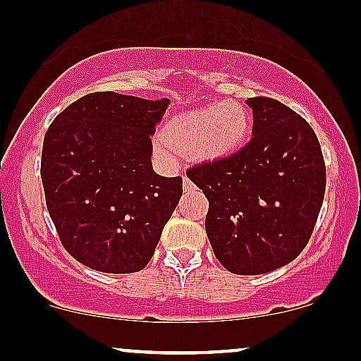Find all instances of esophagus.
<instances>
[{
	"label": "esophagus",
	"mask_w": 361,
	"mask_h": 361,
	"mask_svg": "<svg viewBox=\"0 0 361 361\" xmlns=\"http://www.w3.org/2000/svg\"><path fill=\"white\" fill-rule=\"evenodd\" d=\"M182 182H184V191H191V189H195V184H192L188 176H182Z\"/></svg>",
	"instance_id": "esophagus-1"
}]
</instances>
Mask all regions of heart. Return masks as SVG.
I'll list each match as a JSON object with an SVG mask.
<instances>
[{"instance_id":"1","label":"heart","mask_w":361,"mask_h":361,"mask_svg":"<svg viewBox=\"0 0 361 361\" xmlns=\"http://www.w3.org/2000/svg\"><path fill=\"white\" fill-rule=\"evenodd\" d=\"M251 129L247 108L234 99L182 111L165 123L157 151L172 161L177 153H192L200 161H222L238 153Z\"/></svg>"}]
</instances>
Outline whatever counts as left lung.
Masks as SVG:
<instances>
[{"label": "left lung", "mask_w": 361, "mask_h": 361, "mask_svg": "<svg viewBox=\"0 0 361 361\" xmlns=\"http://www.w3.org/2000/svg\"><path fill=\"white\" fill-rule=\"evenodd\" d=\"M251 141L231 158L189 169L207 196L204 228L232 274L259 275L305 250L325 195L320 142L303 117L272 98H250Z\"/></svg>", "instance_id": "left-lung-1"}]
</instances>
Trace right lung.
Returning <instances> with one entry per match:
<instances>
[{
  "label": "right lung",
  "instance_id": "1",
  "mask_svg": "<svg viewBox=\"0 0 361 361\" xmlns=\"http://www.w3.org/2000/svg\"><path fill=\"white\" fill-rule=\"evenodd\" d=\"M169 103L91 92L46 130V207L65 250L89 269H145L179 203L182 177L158 176L151 164V135Z\"/></svg>",
  "mask_w": 361,
  "mask_h": 361
}]
</instances>
